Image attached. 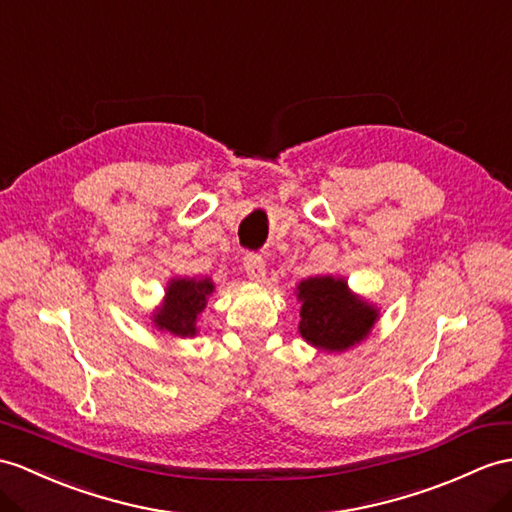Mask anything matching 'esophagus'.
Masks as SVG:
<instances>
[{
  "label": "esophagus",
  "mask_w": 512,
  "mask_h": 512,
  "mask_svg": "<svg viewBox=\"0 0 512 512\" xmlns=\"http://www.w3.org/2000/svg\"><path fill=\"white\" fill-rule=\"evenodd\" d=\"M243 267L247 271V278L254 280V282H263L265 280V260L263 256L258 254H245L243 258Z\"/></svg>",
  "instance_id": "1"
}]
</instances>
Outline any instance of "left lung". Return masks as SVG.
I'll return each mask as SVG.
<instances>
[{"label": "left lung", "instance_id": "obj_1", "mask_svg": "<svg viewBox=\"0 0 512 512\" xmlns=\"http://www.w3.org/2000/svg\"><path fill=\"white\" fill-rule=\"evenodd\" d=\"M297 289L302 302L299 332L321 350L343 352L363 341L378 317V310L354 297L343 280L330 276L308 278L299 282Z\"/></svg>", "mask_w": 512, "mask_h": 512}]
</instances>
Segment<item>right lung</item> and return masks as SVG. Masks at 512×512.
<instances>
[{
	"label": "right lung",
	"mask_w": 512,
	"mask_h": 512,
	"mask_svg": "<svg viewBox=\"0 0 512 512\" xmlns=\"http://www.w3.org/2000/svg\"><path fill=\"white\" fill-rule=\"evenodd\" d=\"M210 280H173L167 286V302L154 315V323L160 330L176 336H193L195 319L206 306V295L213 293Z\"/></svg>",
	"instance_id": "1"
}]
</instances>
